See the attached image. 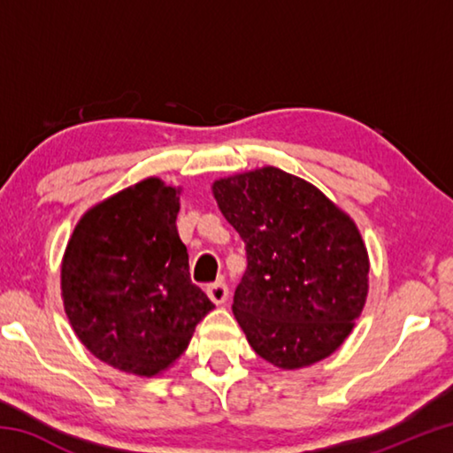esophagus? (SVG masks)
<instances>
[{
	"mask_svg": "<svg viewBox=\"0 0 453 453\" xmlns=\"http://www.w3.org/2000/svg\"><path fill=\"white\" fill-rule=\"evenodd\" d=\"M208 291V297L210 300L216 303V305H221V303H226V300H227V286L224 281H218V283H211V286L205 289Z\"/></svg>",
	"mask_w": 453,
	"mask_h": 453,
	"instance_id": "obj_1",
	"label": "esophagus"
}]
</instances>
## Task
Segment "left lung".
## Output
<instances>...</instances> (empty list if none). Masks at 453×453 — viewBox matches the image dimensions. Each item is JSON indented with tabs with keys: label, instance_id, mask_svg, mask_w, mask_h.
<instances>
[{
	"label": "left lung",
	"instance_id": "1",
	"mask_svg": "<svg viewBox=\"0 0 453 453\" xmlns=\"http://www.w3.org/2000/svg\"><path fill=\"white\" fill-rule=\"evenodd\" d=\"M211 194L245 243L248 270L232 310L251 349L280 370L332 356L370 289L356 221L313 183L273 165L219 178Z\"/></svg>",
	"mask_w": 453,
	"mask_h": 453
}]
</instances>
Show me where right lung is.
I'll return each mask as SVG.
<instances>
[{
	"mask_svg": "<svg viewBox=\"0 0 453 453\" xmlns=\"http://www.w3.org/2000/svg\"><path fill=\"white\" fill-rule=\"evenodd\" d=\"M181 188L145 178L91 208L61 259V300L104 364L153 378L178 362L213 303L189 280L175 218Z\"/></svg>",
	"mask_w": 453,
	"mask_h": 453,
	"instance_id": "1",
	"label": "right lung"
}]
</instances>
